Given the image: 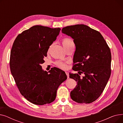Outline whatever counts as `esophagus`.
I'll return each mask as SVG.
<instances>
[{
    "mask_svg": "<svg viewBox=\"0 0 123 123\" xmlns=\"http://www.w3.org/2000/svg\"><path fill=\"white\" fill-rule=\"evenodd\" d=\"M65 73L67 76V78H69V73L68 72H65Z\"/></svg>",
    "mask_w": 123,
    "mask_h": 123,
    "instance_id": "34e87169",
    "label": "esophagus"
}]
</instances>
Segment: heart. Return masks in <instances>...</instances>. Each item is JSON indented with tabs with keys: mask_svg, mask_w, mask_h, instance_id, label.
Wrapping results in <instances>:
<instances>
[{
	"mask_svg": "<svg viewBox=\"0 0 123 123\" xmlns=\"http://www.w3.org/2000/svg\"><path fill=\"white\" fill-rule=\"evenodd\" d=\"M62 43L64 47L66 50L68 48L72 45H74L73 41L71 38H64L62 40ZM67 62H64L62 61H58L56 62L55 64L57 67L60 69L65 70L67 68Z\"/></svg>",
	"mask_w": 123,
	"mask_h": 123,
	"instance_id": "b5f03b06",
	"label": "heart"
}]
</instances>
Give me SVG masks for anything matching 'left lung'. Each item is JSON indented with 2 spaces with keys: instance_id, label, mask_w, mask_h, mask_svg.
Instances as JSON below:
<instances>
[{
  "instance_id": "1",
  "label": "left lung",
  "mask_w": 123,
  "mask_h": 123,
  "mask_svg": "<svg viewBox=\"0 0 123 123\" xmlns=\"http://www.w3.org/2000/svg\"><path fill=\"white\" fill-rule=\"evenodd\" d=\"M62 32L71 37L76 46L72 69L78 73L69 74L77 83L71 98L81 104L92 103L100 96L110 77V49L100 32L86 25L68 26ZM81 74L85 76L81 77Z\"/></svg>"
}]
</instances>
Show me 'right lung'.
Returning <instances> with one entry per match:
<instances>
[{
	"instance_id": "obj_1",
	"label": "right lung",
	"mask_w": 123,
	"mask_h": 123,
	"mask_svg": "<svg viewBox=\"0 0 123 123\" xmlns=\"http://www.w3.org/2000/svg\"><path fill=\"white\" fill-rule=\"evenodd\" d=\"M60 30V28L35 25L19 34L13 44L10 57L11 73L21 94L35 105L53 102L58 87L67 79L62 70L52 68L48 74L41 66Z\"/></svg>"
}]
</instances>
